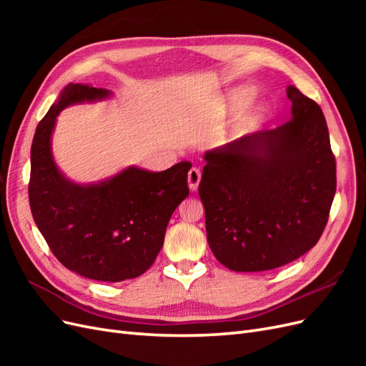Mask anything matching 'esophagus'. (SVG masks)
Segmentation results:
<instances>
[{
	"instance_id": "esophagus-1",
	"label": "esophagus",
	"mask_w": 366,
	"mask_h": 366,
	"mask_svg": "<svg viewBox=\"0 0 366 366\" xmlns=\"http://www.w3.org/2000/svg\"><path fill=\"white\" fill-rule=\"evenodd\" d=\"M202 180V172L198 168H192L187 174V184H189V189L194 192L198 189V183Z\"/></svg>"
}]
</instances>
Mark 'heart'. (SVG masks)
I'll return each mask as SVG.
<instances>
[{
  "label": "heart",
  "instance_id": "b5f03b06",
  "mask_svg": "<svg viewBox=\"0 0 366 366\" xmlns=\"http://www.w3.org/2000/svg\"><path fill=\"white\" fill-rule=\"evenodd\" d=\"M249 99H250V93L247 90H237L235 93H232L230 101H232V104L241 105V104H246Z\"/></svg>",
  "mask_w": 366,
  "mask_h": 366
}]
</instances>
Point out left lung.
I'll return each mask as SVG.
<instances>
[{
    "mask_svg": "<svg viewBox=\"0 0 366 366\" xmlns=\"http://www.w3.org/2000/svg\"><path fill=\"white\" fill-rule=\"evenodd\" d=\"M284 125L207 151L198 194L209 247L235 272H264L319 241L336 194V159L320 107L287 88Z\"/></svg>",
    "mask_w": 366,
    "mask_h": 366,
    "instance_id": "8db88e82",
    "label": "left lung"
}]
</instances>
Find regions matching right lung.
Returning <instances> with one entry per match:
<instances>
[{"instance_id":"obj_1","label":"right lung","mask_w":366,"mask_h":366,"mask_svg":"<svg viewBox=\"0 0 366 366\" xmlns=\"http://www.w3.org/2000/svg\"><path fill=\"white\" fill-rule=\"evenodd\" d=\"M105 88L69 84L39 122L30 151L29 202L50 250L69 270L94 281L120 282L145 273L163 246L175 207L189 195V162L162 172L129 166L112 179L76 184L51 156V132L65 107L101 101Z\"/></svg>"}]
</instances>
